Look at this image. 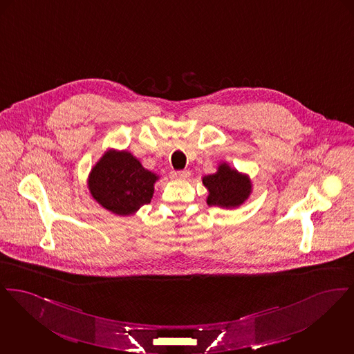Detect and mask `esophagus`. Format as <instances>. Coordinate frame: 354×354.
<instances>
[{
  "instance_id": "1",
  "label": "esophagus",
  "mask_w": 354,
  "mask_h": 354,
  "mask_svg": "<svg viewBox=\"0 0 354 354\" xmlns=\"http://www.w3.org/2000/svg\"><path fill=\"white\" fill-rule=\"evenodd\" d=\"M189 176V171L183 169V171H174L172 172V178L175 179H187Z\"/></svg>"
}]
</instances>
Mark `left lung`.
Segmentation results:
<instances>
[{"label":"left lung","instance_id":"8db88e82","mask_svg":"<svg viewBox=\"0 0 354 354\" xmlns=\"http://www.w3.org/2000/svg\"><path fill=\"white\" fill-rule=\"evenodd\" d=\"M208 191L207 204L232 209L243 205L252 192V182L247 174L232 169L227 162L218 166V171L202 178Z\"/></svg>","mask_w":354,"mask_h":354}]
</instances>
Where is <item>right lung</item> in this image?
I'll list each match as a JSON object with an SVG mask.
<instances>
[{
    "label": "right lung",
    "mask_w": 354,
    "mask_h": 354,
    "mask_svg": "<svg viewBox=\"0 0 354 354\" xmlns=\"http://www.w3.org/2000/svg\"><path fill=\"white\" fill-rule=\"evenodd\" d=\"M156 180L159 175L145 169L131 152L110 149L93 166L87 188L104 209L119 216H130L151 202Z\"/></svg>",
    "instance_id": "add662e5"
}]
</instances>
